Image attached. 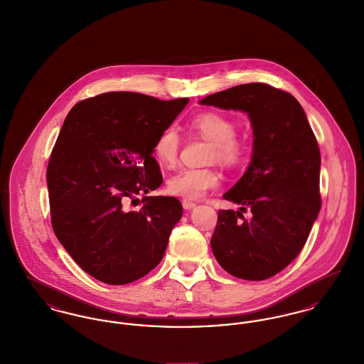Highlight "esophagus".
I'll return each instance as SVG.
<instances>
[{
  "label": "esophagus",
  "mask_w": 364,
  "mask_h": 364,
  "mask_svg": "<svg viewBox=\"0 0 364 364\" xmlns=\"http://www.w3.org/2000/svg\"><path fill=\"white\" fill-rule=\"evenodd\" d=\"M182 205H183L185 210H193L194 207H196V203L191 201V200H183Z\"/></svg>",
  "instance_id": "esophagus-1"
}]
</instances>
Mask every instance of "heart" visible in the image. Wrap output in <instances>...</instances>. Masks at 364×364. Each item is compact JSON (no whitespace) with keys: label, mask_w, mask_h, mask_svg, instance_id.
<instances>
[{"label":"heart","mask_w":364,"mask_h":364,"mask_svg":"<svg viewBox=\"0 0 364 364\" xmlns=\"http://www.w3.org/2000/svg\"><path fill=\"white\" fill-rule=\"evenodd\" d=\"M191 128L201 138L211 142L208 161H217L226 167H235L242 163L247 147L236 136V122L232 119L214 112H205L194 117ZM179 147L181 138L178 131L168 127L157 136L154 154L161 166L171 168L178 161ZM218 172L214 168H183L171 176L167 186L172 194L196 200L207 191L218 186Z\"/></svg>","instance_id":"1"}]
</instances>
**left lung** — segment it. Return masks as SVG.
<instances>
[{
  "label": "left lung",
  "instance_id": "obj_1",
  "mask_svg": "<svg viewBox=\"0 0 364 364\" xmlns=\"http://www.w3.org/2000/svg\"><path fill=\"white\" fill-rule=\"evenodd\" d=\"M200 105L247 113L252 156L242 178L223 194L239 211L220 210L211 248L219 265L259 282L283 270L308 240L320 211V150L299 102L267 84H242ZM252 211L248 220L242 213Z\"/></svg>",
  "mask_w": 364,
  "mask_h": 364
}]
</instances>
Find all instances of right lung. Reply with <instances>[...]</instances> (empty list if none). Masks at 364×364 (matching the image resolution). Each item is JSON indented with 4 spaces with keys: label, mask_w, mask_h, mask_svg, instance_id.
<instances>
[{
    "label": "right lung",
    "mask_w": 364,
    "mask_h": 364,
    "mask_svg": "<svg viewBox=\"0 0 364 364\" xmlns=\"http://www.w3.org/2000/svg\"><path fill=\"white\" fill-rule=\"evenodd\" d=\"M136 92H107L69 112L47 170L50 220L75 264L99 282L132 283L157 267L182 218L175 197L144 196L163 183L157 136L188 105Z\"/></svg>",
    "instance_id": "obj_1"
}]
</instances>
